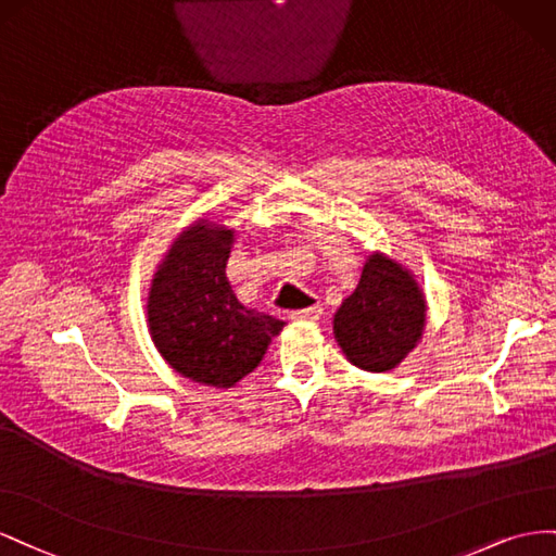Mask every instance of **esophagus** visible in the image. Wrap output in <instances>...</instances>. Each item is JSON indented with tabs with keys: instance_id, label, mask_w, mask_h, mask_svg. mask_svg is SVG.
Masks as SVG:
<instances>
[{
	"instance_id": "obj_1",
	"label": "esophagus",
	"mask_w": 556,
	"mask_h": 556,
	"mask_svg": "<svg viewBox=\"0 0 556 556\" xmlns=\"http://www.w3.org/2000/svg\"><path fill=\"white\" fill-rule=\"evenodd\" d=\"M321 314H324L321 305H312V307H305V309L291 312V319L293 321H319Z\"/></svg>"
}]
</instances>
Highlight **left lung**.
Instances as JSON below:
<instances>
[{"mask_svg":"<svg viewBox=\"0 0 556 556\" xmlns=\"http://www.w3.org/2000/svg\"><path fill=\"white\" fill-rule=\"evenodd\" d=\"M424 324L426 300L415 277L384 253H372L356 291L336 312L332 330L356 368L387 372L417 346Z\"/></svg>","mask_w":556,"mask_h":556,"instance_id":"1","label":"left lung"}]
</instances>
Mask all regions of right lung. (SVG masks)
<instances>
[{
  "instance_id": "right-lung-1",
  "label": "right lung",
  "mask_w": 556,
  "mask_h": 556,
  "mask_svg": "<svg viewBox=\"0 0 556 556\" xmlns=\"http://www.w3.org/2000/svg\"><path fill=\"white\" fill-rule=\"evenodd\" d=\"M235 232L198 220L167 251L149 293V328L157 352L179 375L232 387L258 366L283 321L244 307L226 263Z\"/></svg>"
}]
</instances>
